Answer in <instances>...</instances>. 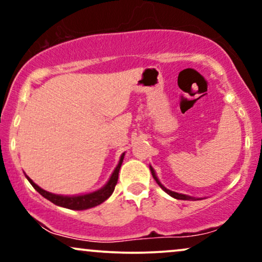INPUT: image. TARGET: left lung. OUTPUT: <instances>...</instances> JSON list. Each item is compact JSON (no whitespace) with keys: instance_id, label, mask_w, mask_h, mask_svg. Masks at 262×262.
Returning <instances> with one entry per match:
<instances>
[{"instance_id":"left-lung-1","label":"left lung","mask_w":262,"mask_h":262,"mask_svg":"<svg viewBox=\"0 0 262 262\" xmlns=\"http://www.w3.org/2000/svg\"><path fill=\"white\" fill-rule=\"evenodd\" d=\"M149 169H150V172H151V175H153V179L157 181V183L158 185L160 186V188L164 190V192H166L167 194L169 195H171L172 196V198H175V199H181V200H199V198H194V196H190V195H187V194H182V193H177V192H172V190H170V189H167L165 186L163 185V183L160 182L159 181V179H158V176L156 175V171H154V169L151 166H149Z\"/></svg>"}]
</instances>
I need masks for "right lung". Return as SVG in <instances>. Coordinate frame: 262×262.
<instances>
[{
	"label": "right lung",
	"mask_w": 262,
	"mask_h": 262,
	"mask_svg": "<svg viewBox=\"0 0 262 262\" xmlns=\"http://www.w3.org/2000/svg\"><path fill=\"white\" fill-rule=\"evenodd\" d=\"M124 157H125V153H122L120 157V160H119L118 165H116L114 171H113L111 179L108 180V182H106L102 188L97 189L95 192L87 193V194H80V195L54 194V193L47 192V190L42 189L41 187H38L29 176H27V179L29 182L31 183V186L34 187V188L36 189L42 196H43V198H46L47 200H50V202H52L53 204L62 206V208L72 209V210L91 209V208H95L97 205L102 204L103 202H105V200L113 194V192H114V188L116 186V182H118L119 170H120L121 167Z\"/></svg>",
	"instance_id": "obj_1"
}]
</instances>
